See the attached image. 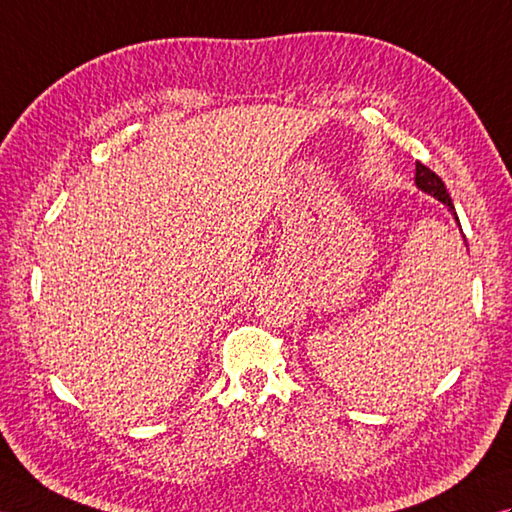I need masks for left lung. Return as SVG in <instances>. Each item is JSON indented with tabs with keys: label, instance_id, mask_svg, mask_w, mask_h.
<instances>
[{
	"label": "left lung",
	"instance_id": "left-lung-1",
	"mask_svg": "<svg viewBox=\"0 0 512 512\" xmlns=\"http://www.w3.org/2000/svg\"><path fill=\"white\" fill-rule=\"evenodd\" d=\"M414 181H416V188L427 192V195L438 199L440 203H445V206L449 208V212L453 214V219H456V223H458V227H460V219H458V214H456V208H453V201H451V197H449L445 181H442V179L434 173V170H429L425 164H420V162H416V179H414ZM460 232H462V230H460ZM462 238H464V234H462ZM464 245H467V238H464Z\"/></svg>",
	"mask_w": 512,
	"mask_h": 512
}]
</instances>
